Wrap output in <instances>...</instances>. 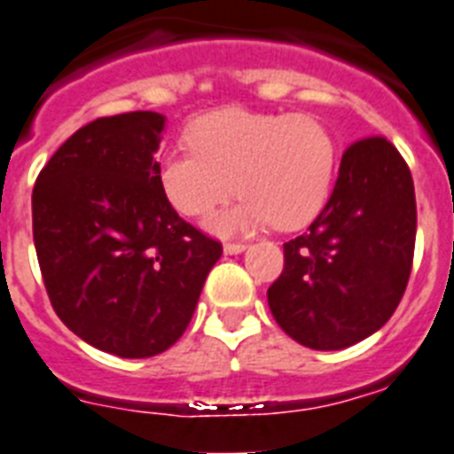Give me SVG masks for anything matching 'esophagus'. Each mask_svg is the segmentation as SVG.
<instances>
[{
  "mask_svg": "<svg viewBox=\"0 0 454 454\" xmlns=\"http://www.w3.org/2000/svg\"><path fill=\"white\" fill-rule=\"evenodd\" d=\"M246 243H224V254H239L246 250Z\"/></svg>",
  "mask_w": 454,
  "mask_h": 454,
  "instance_id": "1",
  "label": "esophagus"
}]
</instances>
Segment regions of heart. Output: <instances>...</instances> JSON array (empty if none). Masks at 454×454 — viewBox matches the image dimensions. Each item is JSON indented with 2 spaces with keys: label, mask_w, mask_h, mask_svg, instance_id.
Segmentation results:
<instances>
[{
  "label": "heart",
  "mask_w": 454,
  "mask_h": 454,
  "mask_svg": "<svg viewBox=\"0 0 454 454\" xmlns=\"http://www.w3.org/2000/svg\"><path fill=\"white\" fill-rule=\"evenodd\" d=\"M190 149L162 158L158 185L184 218H207L239 192L241 201L207 223L230 236L273 224L298 230L331 195L338 142L312 114L224 107L190 123Z\"/></svg>",
  "instance_id": "obj_1"
}]
</instances>
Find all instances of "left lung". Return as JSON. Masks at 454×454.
<instances>
[{"label":"left lung","instance_id":"8db88e82","mask_svg":"<svg viewBox=\"0 0 454 454\" xmlns=\"http://www.w3.org/2000/svg\"><path fill=\"white\" fill-rule=\"evenodd\" d=\"M416 246V190L386 137L344 151L331 200L285 243L269 308L292 340L338 351L377 333L400 305Z\"/></svg>","mask_w":454,"mask_h":454}]
</instances>
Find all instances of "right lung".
<instances>
[{"instance_id":"obj_1","label":"right lung","mask_w":454,"mask_h":454,"mask_svg":"<svg viewBox=\"0 0 454 454\" xmlns=\"http://www.w3.org/2000/svg\"><path fill=\"white\" fill-rule=\"evenodd\" d=\"M162 130L158 112L96 119L57 149L32 192L34 246L54 312L119 358L172 347L223 254L162 197Z\"/></svg>"}]
</instances>
